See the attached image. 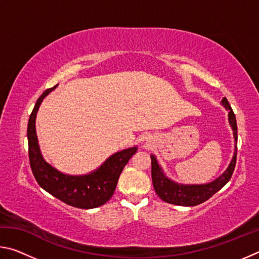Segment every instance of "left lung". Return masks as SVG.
<instances>
[{
	"label": "left lung",
	"mask_w": 259,
	"mask_h": 259,
	"mask_svg": "<svg viewBox=\"0 0 259 259\" xmlns=\"http://www.w3.org/2000/svg\"><path fill=\"white\" fill-rule=\"evenodd\" d=\"M222 104L226 109H229V122L233 129L234 140H235V152L232 159L229 168L226 171L219 176L216 181L202 185H183V184L175 183L165 177L163 170L157 164L156 157L151 155L152 160V182L156 194L164 202L176 204V205H186V207H194L200 203L204 202L211 198L214 193L218 192L225 184L230 181L233 175L235 163H236V142H238V126H236L235 115L230 106L227 99L224 97L222 99Z\"/></svg>",
	"instance_id": "left-lung-1"
}]
</instances>
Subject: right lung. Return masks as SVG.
Segmentation results:
<instances>
[{
	"instance_id": "1",
	"label": "right lung",
	"mask_w": 259,
	"mask_h": 259,
	"mask_svg": "<svg viewBox=\"0 0 259 259\" xmlns=\"http://www.w3.org/2000/svg\"><path fill=\"white\" fill-rule=\"evenodd\" d=\"M56 87L47 89L41 95L28 120V156L32 172L43 190L66 204L81 209L100 207L112 198L122 170L131 156L137 152V147H130L115 153L109 156L97 170L82 176L65 175L55 169L46 162L41 154L35 130V119L42 100L56 89Z\"/></svg>"
}]
</instances>
